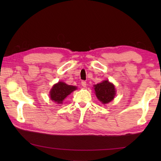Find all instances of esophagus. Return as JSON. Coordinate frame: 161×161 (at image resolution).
Here are the masks:
<instances>
[{
    "label": "esophagus",
    "mask_w": 161,
    "mask_h": 161,
    "mask_svg": "<svg viewBox=\"0 0 161 161\" xmlns=\"http://www.w3.org/2000/svg\"><path fill=\"white\" fill-rule=\"evenodd\" d=\"M81 86H82L83 87H86V81H84V80L81 81Z\"/></svg>",
    "instance_id": "1"
}]
</instances>
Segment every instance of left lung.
Wrapping results in <instances>:
<instances>
[{"label":"left lung","mask_w":161,"mask_h":161,"mask_svg":"<svg viewBox=\"0 0 161 161\" xmlns=\"http://www.w3.org/2000/svg\"><path fill=\"white\" fill-rule=\"evenodd\" d=\"M95 95L102 104H107L114 100L115 95V89L114 84L108 80L103 81L94 86Z\"/></svg>","instance_id":"left-lung-1"}]
</instances>
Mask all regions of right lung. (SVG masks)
<instances>
[{
	"label": "right lung",
	"instance_id": "obj_1",
	"mask_svg": "<svg viewBox=\"0 0 161 161\" xmlns=\"http://www.w3.org/2000/svg\"><path fill=\"white\" fill-rule=\"evenodd\" d=\"M77 89V87L70 86L65 84L62 81H59L54 84L50 92L51 100L57 102L58 104H61L64 100L72 92Z\"/></svg>",
	"mask_w": 161,
	"mask_h": 161
}]
</instances>
